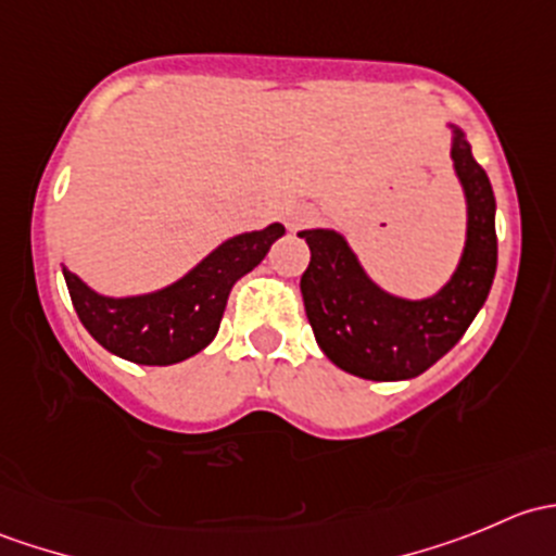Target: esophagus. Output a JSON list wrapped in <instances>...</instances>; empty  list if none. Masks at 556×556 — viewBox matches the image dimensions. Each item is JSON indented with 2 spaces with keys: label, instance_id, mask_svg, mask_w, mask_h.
<instances>
[{
  "label": "esophagus",
  "instance_id": "1",
  "mask_svg": "<svg viewBox=\"0 0 556 556\" xmlns=\"http://www.w3.org/2000/svg\"><path fill=\"white\" fill-rule=\"evenodd\" d=\"M301 220H304V215H290V217H288V226H290V228H295V226H299Z\"/></svg>",
  "mask_w": 556,
  "mask_h": 556
}]
</instances>
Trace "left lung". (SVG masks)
<instances>
[{
  "label": "left lung",
  "mask_w": 556,
  "mask_h": 556,
  "mask_svg": "<svg viewBox=\"0 0 556 556\" xmlns=\"http://www.w3.org/2000/svg\"><path fill=\"white\" fill-rule=\"evenodd\" d=\"M452 159L468 199V242L454 277L433 299L403 301L384 293L341 233H299L312 252L301 277L306 317L319 350L341 371L371 382L419 377L463 339L484 306L497 268L495 193L459 128Z\"/></svg>",
  "instance_id": "obj_1"
}]
</instances>
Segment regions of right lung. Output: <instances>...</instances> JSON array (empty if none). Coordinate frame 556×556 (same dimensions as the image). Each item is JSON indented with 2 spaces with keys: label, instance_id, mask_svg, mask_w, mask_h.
I'll return each mask as SVG.
<instances>
[{
  "label": "right lung",
  "instance_id": "add662e5",
  "mask_svg": "<svg viewBox=\"0 0 556 556\" xmlns=\"http://www.w3.org/2000/svg\"><path fill=\"white\" fill-rule=\"evenodd\" d=\"M285 237V226L242 233L217 247L179 282L137 299H104L64 266L66 288L88 333L139 366H172L204 350L220 328L231 288Z\"/></svg>",
  "mask_w": 556,
  "mask_h": 556
}]
</instances>
